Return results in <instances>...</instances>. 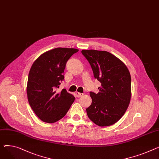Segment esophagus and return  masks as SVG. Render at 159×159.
<instances>
[{"label": "esophagus", "instance_id": "34e87169", "mask_svg": "<svg viewBox=\"0 0 159 159\" xmlns=\"http://www.w3.org/2000/svg\"><path fill=\"white\" fill-rule=\"evenodd\" d=\"M75 94H76V96H77V97H78V98H80V97H82V96H83V93H79V92H76L75 93Z\"/></svg>", "mask_w": 159, "mask_h": 159}]
</instances>
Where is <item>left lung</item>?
Segmentation results:
<instances>
[{
	"label": "left lung",
	"mask_w": 159,
	"mask_h": 159,
	"mask_svg": "<svg viewBox=\"0 0 159 159\" xmlns=\"http://www.w3.org/2000/svg\"><path fill=\"white\" fill-rule=\"evenodd\" d=\"M93 71L101 82L99 92H90L92 103L86 109L89 118L100 126L119 121L131 99V77L129 69L117 57L107 51L82 50Z\"/></svg>",
	"instance_id": "8db88e82"
}]
</instances>
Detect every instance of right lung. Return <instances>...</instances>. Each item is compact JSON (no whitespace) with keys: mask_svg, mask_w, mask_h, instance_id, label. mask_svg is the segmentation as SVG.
I'll use <instances>...</instances> for the list:
<instances>
[{"mask_svg":"<svg viewBox=\"0 0 159 159\" xmlns=\"http://www.w3.org/2000/svg\"><path fill=\"white\" fill-rule=\"evenodd\" d=\"M76 48H56L41 54L29 73L27 94L30 106L38 117L45 123H55L66 114L75 100L65 89L56 91L70 57Z\"/></svg>","mask_w":159,"mask_h":159,"instance_id":"right-lung-1","label":"right lung"}]
</instances>
